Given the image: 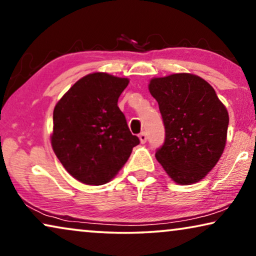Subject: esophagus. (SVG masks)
<instances>
[{
    "label": "esophagus",
    "instance_id": "34e87169",
    "mask_svg": "<svg viewBox=\"0 0 256 256\" xmlns=\"http://www.w3.org/2000/svg\"><path fill=\"white\" fill-rule=\"evenodd\" d=\"M139 140H140V142L142 144H145L146 142V140H147V134L145 132H142L139 134Z\"/></svg>",
    "mask_w": 256,
    "mask_h": 256
}]
</instances>
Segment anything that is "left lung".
Instances as JSON below:
<instances>
[{"label": "left lung", "mask_w": 256, "mask_h": 256, "mask_svg": "<svg viewBox=\"0 0 256 256\" xmlns=\"http://www.w3.org/2000/svg\"><path fill=\"white\" fill-rule=\"evenodd\" d=\"M148 90L159 104L166 138L156 158L172 181L203 180L226 145L228 112L204 78L189 73L153 78Z\"/></svg>", "instance_id": "1"}]
</instances>
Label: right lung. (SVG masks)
<instances>
[{"instance_id": "obj_1", "label": "right lung", "mask_w": 256, "mask_h": 256, "mask_svg": "<svg viewBox=\"0 0 256 256\" xmlns=\"http://www.w3.org/2000/svg\"><path fill=\"white\" fill-rule=\"evenodd\" d=\"M128 82L96 72L75 82L56 104L52 148L64 169L84 184L111 181L139 144L117 106Z\"/></svg>"}]
</instances>
